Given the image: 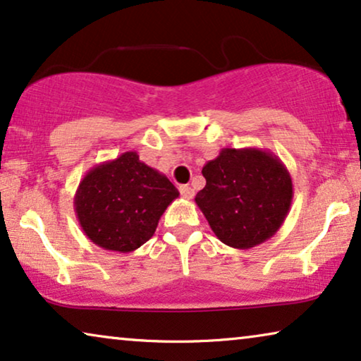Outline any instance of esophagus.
<instances>
[{"mask_svg": "<svg viewBox=\"0 0 361 361\" xmlns=\"http://www.w3.org/2000/svg\"><path fill=\"white\" fill-rule=\"evenodd\" d=\"M180 195H181L183 200H191V197L195 196V190H192V188L188 186V185H181L180 186Z\"/></svg>", "mask_w": 361, "mask_h": 361, "instance_id": "obj_1", "label": "esophagus"}]
</instances>
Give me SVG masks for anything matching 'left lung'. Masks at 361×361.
Returning a JSON list of instances; mask_svg holds the SVG:
<instances>
[{"mask_svg":"<svg viewBox=\"0 0 361 361\" xmlns=\"http://www.w3.org/2000/svg\"><path fill=\"white\" fill-rule=\"evenodd\" d=\"M206 186L195 201L222 243L257 247L280 231L293 201V180L270 150L222 149L202 166Z\"/></svg>","mask_w":361,"mask_h":361,"instance_id":"left-lung-1","label":"left lung"}]
</instances>
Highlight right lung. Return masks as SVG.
Instances as JSON below:
<instances>
[{
	"label": "right lung",
	"instance_id": "right-lung-1",
	"mask_svg": "<svg viewBox=\"0 0 361 361\" xmlns=\"http://www.w3.org/2000/svg\"><path fill=\"white\" fill-rule=\"evenodd\" d=\"M178 196L173 183L130 150L93 166L80 181L73 207L94 245L129 253L154 235L161 214Z\"/></svg>",
	"mask_w": 361,
	"mask_h": 361
}]
</instances>
